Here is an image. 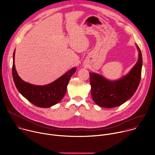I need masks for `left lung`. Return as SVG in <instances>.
Returning a JSON list of instances; mask_svg holds the SVG:
<instances>
[{"label":"left lung","mask_w":155,"mask_h":155,"mask_svg":"<svg viewBox=\"0 0 155 155\" xmlns=\"http://www.w3.org/2000/svg\"><path fill=\"white\" fill-rule=\"evenodd\" d=\"M139 52L138 60L131 71L117 80H110L98 74L90 72L91 95L95 104L101 107L111 108L124 104L136 91L139 84L142 66L141 51L136 44Z\"/></svg>","instance_id":"8db88e82"}]
</instances>
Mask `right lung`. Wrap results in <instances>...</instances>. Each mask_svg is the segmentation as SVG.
Returning a JSON list of instances; mask_svg holds the SVG:
<instances>
[{"mask_svg":"<svg viewBox=\"0 0 155 155\" xmlns=\"http://www.w3.org/2000/svg\"><path fill=\"white\" fill-rule=\"evenodd\" d=\"M15 50L13 53L12 74L15 86L21 95L34 105L48 108L60 102L64 96L71 77L77 68H73L52 83L40 86L24 81L17 73L15 64Z\"/></svg>","mask_w":155,"mask_h":155,"instance_id":"obj_1","label":"right lung"}]
</instances>
